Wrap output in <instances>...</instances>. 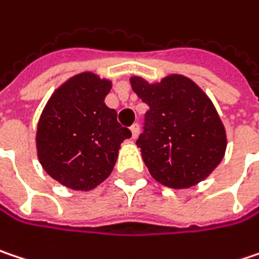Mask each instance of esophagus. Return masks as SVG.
<instances>
[{"instance_id":"obj_1","label":"esophagus","mask_w":259,"mask_h":259,"mask_svg":"<svg viewBox=\"0 0 259 259\" xmlns=\"http://www.w3.org/2000/svg\"><path fill=\"white\" fill-rule=\"evenodd\" d=\"M130 130H132V138H133V139H136V138H138V135H139V124H138V123H135V124L130 127Z\"/></svg>"}]
</instances>
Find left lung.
<instances>
[{"label": "left lung", "mask_w": 259, "mask_h": 259, "mask_svg": "<svg viewBox=\"0 0 259 259\" xmlns=\"http://www.w3.org/2000/svg\"><path fill=\"white\" fill-rule=\"evenodd\" d=\"M133 92L148 105L136 145L155 181L188 188L221 163L227 139L215 106L196 82L169 75L157 84L132 77Z\"/></svg>", "instance_id": "obj_1"}]
</instances>
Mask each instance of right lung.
<instances>
[{
    "instance_id": "1",
    "label": "right lung",
    "mask_w": 259,
    "mask_h": 259,
    "mask_svg": "<svg viewBox=\"0 0 259 259\" xmlns=\"http://www.w3.org/2000/svg\"><path fill=\"white\" fill-rule=\"evenodd\" d=\"M111 81L82 72L60 85L44 108L36 130L38 158L62 185L89 191L109 177L120 144L132 132L105 105Z\"/></svg>"
}]
</instances>
